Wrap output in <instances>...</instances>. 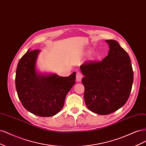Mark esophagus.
<instances>
[{
  "instance_id": "esophagus-1",
  "label": "esophagus",
  "mask_w": 146,
  "mask_h": 146,
  "mask_svg": "<svg viewBox=\"0 0 146 146\" xmlns=\"http://www.w3.org/2000/svg\"><path fill=\"white\" fill-rule=\"evenodd\" d=\"M82 77H83V75L81 72H78L76 73V81H78V82L81 81Z\"/></svg>"
}]
</instances>
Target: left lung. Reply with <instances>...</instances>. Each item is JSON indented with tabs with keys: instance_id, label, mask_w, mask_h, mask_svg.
I'll return each instance as SVG.
<instances>
[{
	"instance_id": "8db88e82",
	"label": "left lung",
	"mask_w": 146,
	"mask_h": 146,
	"mask_svg": "<svg viewBox=\"0 0 146 146\" xmlns=\"http://www.w3.org/2000/svg\"><path fill=\"white\" fill-rule=\"evenodd\" d=\"M106 41L110 48L106 57L101 61H86L80 67L84 75L82 82L86 104L101 115L111 113L125 104L133 81L128 53L117 41Z\"/></svg>"
}]
</instances>
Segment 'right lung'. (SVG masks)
<instances>
[{"mask_svg": "<svg viewBox=\"0 0 146 146\" xmlns=\"http://www.w3.org/2000/svg\"><path fill=\"white\" fill-rule=\"evenodd\" d=\"M39 52V50H29L19 61L16 88L25 109L39 116H52L63 107L65 96L75 84L76 73L68 77L38 74L35 65Z\"/></svg>", "mask_w": 146, "mask_h": 146, "instance_id": "right-lung-1", "label": "right lung"}]
</instances>
